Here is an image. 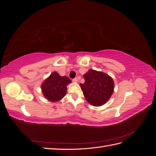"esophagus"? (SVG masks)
<instances>
[{"mask_svg": "<svg viewBox=\"0 0 156 156\" xmlns=\"http://www.w3.org/2000/svg\"><path fill=\"white\" fill-rule=\"evenodd\" d=\"M73 82H74V83H77L78 82V79L77 78H75V79H73Z\"/></svg>", "mask_w": 156, "mask_h": 156, "instance_id": "1", "label": "esophagus"}]
</instances>
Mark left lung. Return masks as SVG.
Instances as JSON below:
<instances>
[{
	"label": "left lung",
	"mask_w": 156,
	"mask_h": 156,
	"mask_svg": "<svg viewBox=\"0 0 156 156\" xmlns=\"http://www.w3.org/2000/svg\"><path fill=\"white\" fill-rule=\"evenodd\" d=\"M83 77L85 81L80 86L86 100L95 107L104 105L114 91L112 78L105 73L94 69H89Z\"/></svg>",
	"instance_id": "1"
}]
</instances>
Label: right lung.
Instances as JSON below:
<instances>
[{
  "mask_svg": "<svg viewBox=\"0 0 156 156\" xmlns=\"http://www.w3.org/2000/svg\"><path fill=\"white\" fill-rule=\"evenodd\" d=\"M71 83L72 81L68 77L60 76L57 72H54L42 83V94L50 101H58L66 96L67 85Z\"/></svg>",
  "mask_w": 156,
  "mask_h": 156,
  "instance_id": "add662e5",
  "label": "right lung"
}]
</instances>
